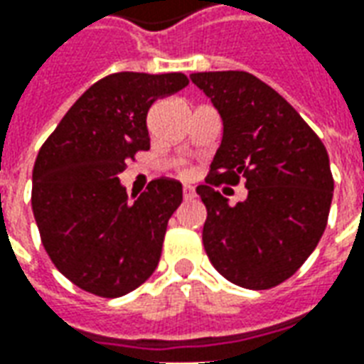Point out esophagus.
<instances>
[{
	"instance_id": "34e87169",
	"label": "esophagus",
	"mask_w": 364,
	"mask_h": 364,
	"mask_svg": "<svg viewBox=\"0 0 364 364\" xmlns=\"http://www.w3.org/2000/svg\"><path fill=\"white\" fill-rule=\"evenodd\" d=\"M195 195H197V193H195V189H193L191 185H185V187H183V197L187 198V200L195 198Z\"/></svg>"
}]
</instances>
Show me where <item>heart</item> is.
<instances>
[{"label":"heart","mask_w":364,"mask_h":364,"mask_svg":"<svg viewBox=\"0 0 364 364\" xmlns=\"http://www.w3.org/2000/svg\"><path fill=\"white\" fill-rule=\"evenodd\" d=\"M183 173H187V171H183Z\"/></svg>","instance_id":"obj_1"}]
</instances>
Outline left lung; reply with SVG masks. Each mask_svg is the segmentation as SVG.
Masks as SVG:
<instances>
[{"label":"left lung","mask_w":364,"mask_h":364,"mask_svg":"<svg viewBox=\"0 0 364 364\" xmlns=\"http://www.w3.org/2000/svg\"><path fill=\"white\" fill-rule=\"evenodd\" d=\"M220 112L224 134L197 193L203 244L237 287L273 289L302 267L328 224L333 177L326 146L294 107L247 72L191 75ZM244 178L248 198L230 207L215 191Z\"/></svg>","instance_id":"left-lung-1"}]
</instances>
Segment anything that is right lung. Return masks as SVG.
<instances>
[{
	"label": "right lung",
	"mask_w": 364,
	"mask_h": 364,
	"mask_svg": "<svg viewBox=\"0 0 364 364\" xmlns=\"http://www.w3.org/2000/svg\"><path fill=\"white\" fill-rule=\"evenodd\" d=\"M189 77L119 72L93 83L60 120L33 169V214L60 273L95 296L119 298L156 271L181 183L159 177L128 200L119 173L150 148L148 111Z\"/></svg>",
	"instance_id": "right-lung-1"
}]
</instances>
